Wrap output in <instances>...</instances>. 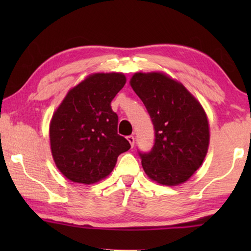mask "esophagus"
Returning <instances> with one entry per match:
<instances>
[{
    "mask_svg": "<svg viewBox=\"0 0 251 251\" xmlns=\"http://www.w3.org/2000/svg\"><path fill=\"white\" fill-rule=\"evenodd\" d=\"M127 141L129 142V144H130V146L133 147L134 146V143H135V138H134V136L133 135H129V136H127Z\"/></svg>",
    "mask_w": 251,
    "mask_h": 251,
    "instance_id": "obj_1",
    "label": "esophagus"
}]
</instances>
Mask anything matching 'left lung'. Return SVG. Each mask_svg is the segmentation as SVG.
Here are the masks:
<instances>
[{"mask_svg":"<svg viewBox=\"0 0 251 251\" xmlns=\"http://www.w3.org/2000/svg\"><path fill=\"white\" fill-rule=\"evenodd\" d=\"M155 128V144L141 154L151 180L177 186L201 166L209 146V123L199 100L180 82L163 72L135 73L129 80Z\"/></svg>","mask_w":251,"mask_h":251,"instance_id":"obj_1","label":"left lung"}]
</instances>
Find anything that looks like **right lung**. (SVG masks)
Segmentation results:
<instances>
[{"instance_id": "1", "label": "right lung", "mask_w": 251, "mask_h": 251, "mask_svg": "<svg viewBox=\"0 0 251 251\" xmlns=\"http://www.w3.org/2000/svg\"><path fill=\"white\" fill-rule=\"evenodd\" d=\"M126 83L123 73H94L67 92L50 123V151L67 179L91 185L107 177L130 148L117 134L110 101Z\"/></svg>"}]
</instances>
